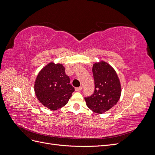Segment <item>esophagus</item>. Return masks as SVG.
Returning a JSON list of instances; mask_svg holds the SVG:
<instances>
[{
  "mask_svg": "<svg viewBox=\"0 0 155 155\" xmlns=\"http://www.w3.org/2000/svg\"><path fill=\"white\" fill-rule=\"evenodd\" d=\"M81 89H82V87H79L75 88V90H76V91H81Z\"/></svg>",
  "mask_w": 155,
  "mask_h": 155,
  "instance_id": "1",
  "label": "esophagus"
}]
</instances>
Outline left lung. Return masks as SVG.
<instances>
[{"instance_id": "left-lung-1", "label": "left lung", "mask_w": 155, "mask_h": 155, "mask_svg": "<svg viewBox=\"0 0 155 155\" xmlns=\"http://www.w3.org/2000/svg\"><path fill=\"white\" fill-rule=\"evenodd\" d=\"M92 72L95 89L93 94L85 100L89 109L102 114L118 101L121 92L120 82L113 68L104 61L94 64Z\"/></svg>"}]
</instances>
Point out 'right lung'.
I'll use <instances>...</instances> for the list:
<instances>
[{"instance_id": "1", "label": "right lung", "mask_w": 155, "mask_h": 155, "mask_svg": "<svg viewBox=\"0 0 155 155\" xmlns=\"http://www.w3.org/2000/svg\"><path fill=\"white\" fill-rule=\"evenodd\" d=\"M34 91L42 104L55 110L67 104L75 89L70 84L63 64L50 63L37 75Z\"/></svg>"}]
</instances>
